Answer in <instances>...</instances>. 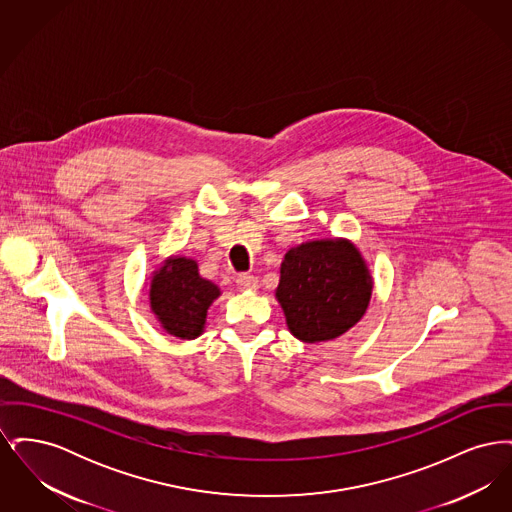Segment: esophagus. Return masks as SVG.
<instances>
[{"label": "esophagus", "mask_w": 512, "mask_h": 512, "mask_svg": "<svg viewBox=\"0 0 512 512\" xmlns=\"http://www.w3.org/2000/svg\"><path fill=\"white\" fill-rule=\"evenodd\" d=\"M236 286H238V290H242V292H255L257 288H259V280H257V276H253V274H240L238 278H236Z\"/></svg>", "instance_id": "34e87169"}]
</instances>
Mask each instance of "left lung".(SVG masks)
Wrapping results in <instances>:
<instances>
[{"instance_id": "8db88e82", "label": "left lung", "mask_w": 512, "mask_h": 512, "mask_svg": "<svg viewBox=\"0 0 512 512\" xmlns=\"http://www.w3.org/2000/svg\"><path fill=\"white\" fill-rule=\"evenodd\" d=\"M372 276L349 240L292 247L280 267L276 299L297 340L328 341L353 328L370 303Z\"/></svg>"}]
</instances>
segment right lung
Wrapping results in <instances>:
<instances>
[{
  "label": "right lung",
  "instance_id": "obj_1",
  "mask_svg": "<svg viewBox=\"0 0 512 512\" xmlns=\"http://www.w3.org/2000/svg\"><path fill=\"white\" fill-rule=\"evenodd\" d=\"M219 295L217 284L199 276L194 259L169 257L153 272L149 305L171 336L194 340L203 334L207 309Z\"/></svg>",
  "mask_w": 512,
  "mask_h": 512
}]
</instances>
